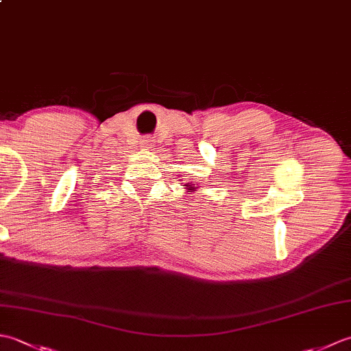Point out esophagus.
I'll list each match as a JSON object with an SVG mask.
<instances>
[{"label":"esophagus","mask_w":351,"mask_h":351,"mask_svg":"<svg viewBox=\"0 0 351 351\" xmlns=\"http://www.w3.org/2000/svg\"><path fill=\"white\" fill-rule=\"evenodd\" d=\"M141 146L151 147V146H154V140L151 137H143V140H141Z\"/></svg>","instance_id":"1"}]
</instances>
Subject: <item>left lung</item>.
Wrapping results in <instances>:
<instances>
[{
  "label": "left lung",
  "instance_id": "1",
  "mask_svg": "<svg viewBox=\"0 0 351 351\" xmlns=\"http://www.w3.org/2000/svg\"><path fill=\"white\" fill-rule=\"evenodd\" d=\"M193 185H195V184H193ZM184 187H185V189H187V190H193V191H195V190H196L195 187H191V185H190V184H185V185H184Z\"/></svg>",
  "mask_w": 351,
  "mask_h": 351
}]
</instances>
